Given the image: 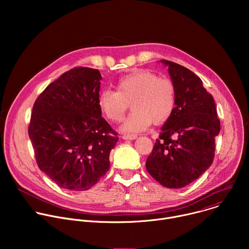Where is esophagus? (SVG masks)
<instances>
[{
  "label": "esophagus",
  "instance_id": "34e87169",
  "mask_svg": "<svg viewBox=\"0 0 249 249\" xmlns=\"http://www.w3.org/2000/svg\"><path fill=\"white\" fill-rule=\"evenodd\" d=\"M137 138H138V136L135 135V134H124L122 136L123 140H135Z\"/></svg>",
  "mask_w": 249,
  "mask_h": 249
}]
</instances>
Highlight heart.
Listing matches in <instances>:
<instances>
[{
	"label": "heart",
	"instance_id": "heart-1",
	"mask_svg": "<svg viewBox=\"0 0 249 249\" xmlns=\"http://www.w3.org/2000/svg\"><path fill=\"white\" fill-rule=\"evenodd\" d=\"M175 103L172 82L146 70H137L121 77L116 83V91L104 89L98 95L100 111L115 123L123 120L131 105L133 110L121 126L123 132L144 131L152 122L160 124L166 121Z\"/></svg>",
	"mask_w": 249,
	"mask_h": 249
}]
</instances>
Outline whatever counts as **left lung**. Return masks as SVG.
<instances>
[{"label":"left lung","instance_id":"left-lung-1","mask_svg":"<svg viewBox=\"0 0 249 249\" xmlns=\"http://www.w3.org/2000/svg\"><path fill=\"white\" fill-rule=\"evenodd\" d=\"M176 92L175 107L146 161L150 175L166 188H182L203 174L215 157L221 130L214 98L189 69L160 60Z\"/></svg>","mask_w":249,"mask_h":249}]
</instances>
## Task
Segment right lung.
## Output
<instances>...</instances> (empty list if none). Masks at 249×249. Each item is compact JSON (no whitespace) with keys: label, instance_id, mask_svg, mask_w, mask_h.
<instances>
[{"label":"right lung","instance_id":"add662e5","mask_svg":"<svg viewBox=\"0 0 249 249\" xmlns=\"http://www.w3.org/2000/svg\"><path fill=\"white\" fill-rule=\"evenodd\" d=\"M101 75L77 67L51 83L33 104L28 136L40 170L62 188L84 191L109 170L117 133L101 117Z\"/></svg>","mask_w":249,"mask_h":249}]
</instances>
